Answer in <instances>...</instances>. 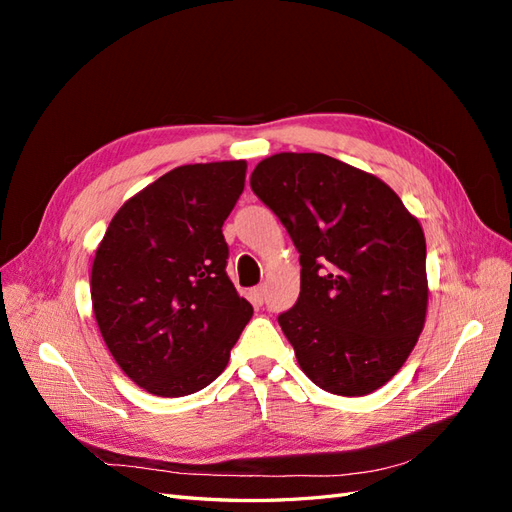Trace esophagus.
Segmentation results:
<instances>
[{
  "label": "esophagus",
  "instance_id": "obj_1",
  "mask_svg": "<svg viewBox=\"0 0 512 512\" xmlns=\"http://www.w3.org/2000/svg\"><path fill=\"white\" fill-rule=\"evenodd\" d=\"M250 299H252V303H256V305H260L262 301H265V286H254V288L250 290Z\"/></svg>",
  "mask_w": 512,
  "mask_h": 512
}]
</instances>
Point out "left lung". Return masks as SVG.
<instances>
[{"label": "left lung", "mask_w": 512, "mask_h": 512, "mask_svg": "<svg viewBox=\"0 0 512 512\" xmlns=\"http://www.w3.org/2000/svg\"><path fill=\"white\" fill-rule=\"evenodd\" d=\"M250 185L299 252V299L277 322L305 376L333 395L374 393L425 324L421 224L384 181L324 153H275Z\"/></svg>", "instance_id": "obj_1"}]
</instances>
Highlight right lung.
Wrapping results in <instances>:
<instances>
[{
  "label": "right lung",
  "mask_w": 512,
  "mask_h": 512,
  "mask_svg": "<svg viewBox=\"0 0 512 512\" xmlns=\"http://www.w3.org/2000/svg\"><path fill=\"white\" fill-rule=\"evenodd\" d=\"M245 168L243 160L173 168L115 213L98 245V327L117 365L147 393L205 389L254 314L228 280L222 235Z\"/></svg>",
  "instance_id": "right-lung-1"
}]
</instances>
